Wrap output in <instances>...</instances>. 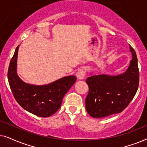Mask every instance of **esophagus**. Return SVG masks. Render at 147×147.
<instances>
[{"instance_id":"34e87169","label":"esophagus","mask_w":147,"mask_h":147,"mask_svg":"<svg viewBox=\"0 0 147 147\" xmlns=\"http://www.w3.org/2000/svg\"><path fill=\"white\" fill-rule=\"evenodd\" d=\"M86 71L84 69H80L77 73H76V76H77L78 80H83L85 78Z\"/></svg>"}]
</instances>
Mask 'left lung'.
Masks as SVG:
<instances>
[{
    "label": "left lung",
    "instance_id": "8db88e82",
    "mask_svg": "<svg viewBox=\"0 0 147 147\" xmlns=\"http://www.w3.org/2000/svg\"><path fill=\"white\" fill-rule=\"evenodd\" d=\"M132 60L124 73L116 76L93 75L86 79L89 92L86 99V109L92 117L104 118L120 113L127 107L138 90L139 83L137 57L129 45Z\"/></svg>",
    "mask_w": 147,
    "mask_h": 147
}]
</instances>
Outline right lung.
<instances>
[{
    "label": "right lung",
    "mask_w": 147,
    "mask_h": 147,
    "mask_svg": "<svg viewBox=\"0 0 147 147\" xmlns=\"http://www.w3.org/2000/svg\"><path fill=\"white\" fill-rule=\"evenodd\" d=\"M19 45L16 48L8 70V80L14 97L22 108L39 117H49L61 107L62 100L77 78L65 76L45 85L26 83L17 74Z\"/></svg>",
    "instance_id": "right-lung-1"
}]
</instances>
